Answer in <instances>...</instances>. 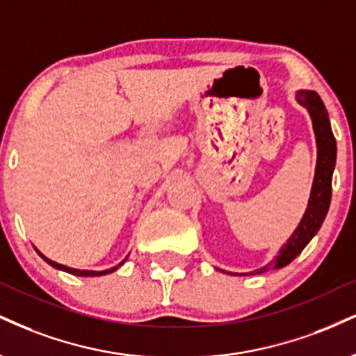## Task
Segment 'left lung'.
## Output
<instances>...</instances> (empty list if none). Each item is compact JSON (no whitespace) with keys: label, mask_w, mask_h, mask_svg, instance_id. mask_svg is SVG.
<instances>
[{"label":"left lung","mask_w":356,"mask_h":356,"mask_svg":"<svg viewBox=\"0 0 356 356\" xmlns=\"http://www.w3.org/2000/svg\"><path fill=\"white\" fill-rule=\"evenodd\" d=\"M295 101L303 106L308 115H310L316 144L315 175L305 213H303L300 224L297 225V229L290 235L289 241L280 247L278 255L268 265L248 273L225 272L220 270V268H217V270L230 273V275H255V273L267 272L268 268L277 270V268L285 267V265L292 262L295 257L300 255V252L315 237V234L318 232L320 227L323 224L325 217H327L330 200H332V177L337 162V140L332 132V126H330L328 113L318 94L310 91V89H300V91L295 92Z\"/></svg>","instance_id":"obj_1"}]
</instances>
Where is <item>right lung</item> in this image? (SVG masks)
<instances>
[{
	"mask_svg": "<svg viewBox=\"0 0 356 356\" xmlns=\"http://www.w3.org/2000/svg\"><path fill=\"white\" fill-rule=\"evenodd\" d=\"M36 252H38V254H40V257H41L42 260H44V262H48V264L51 265V267L58 268V270H63V272L71 273V275H78V277H101V275H108V273L118 270V268L121 267V265H124V262H126L127 257H129V255H127L126 259H124L121 264H118V265H115V267H113V268H108V270H79V268H72V267H67V265H63V264L54 262V260H51V259H48V257H46V255H42L41 252L38 250V248H36Z\"/></svg>",
	"mask_w": 356,
	"mask_h": 356,
	"instance_id": "obj_1",
	"label": "right lung"
}]
</instances>
